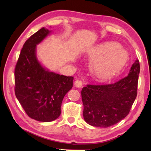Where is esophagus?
<instances>
[{
	"label": "esophagus",
	"instance_id": "1",
	"mask_svg": "<svg viewBox=\"0 0 151 151\" xmlns=\"http://www.w3.org/2000/svg\"><path fill=\"white\" fill-rule=\"evenodd\" d=\"M74 85L76 86V87L77 88H81L83 86V83H82V82L79 80H76L75 81V83H74Z\"/></svg>",
	"mask_w": 151,
	"mask_h": 151
}]
</instances>
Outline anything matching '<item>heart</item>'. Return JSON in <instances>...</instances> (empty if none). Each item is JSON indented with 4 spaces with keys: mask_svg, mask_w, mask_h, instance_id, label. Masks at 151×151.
<instances>
[{
    "mask_svg": "<svg viewBox=\"0 0 151 151\" xmlns=\"http://www.w3.org/2000/svg\"><path fill=\"white\" fill-rule=\"evenodd\" d=\"M91 71L96 78L105 80L120 72L129 59V52L118 43L106 42L88 51Z\"/></svg>",
    "mask_w": 151,
    "mask_h": 151,
    "instance_id": "heart-1",
    "label": "heart"
}]
</instances>
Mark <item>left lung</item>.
I'll return each mask as SVG.
<instances>
[{
  "instance_id": "1",
  "label": "left lung",
  "mask_w": 151,
  "mask_h": 151,
  "mask_svg": "<svg viewBox=\"0 0 151 151\" xmlns=\"http://www.w3.org/2000/svg\"><path fill=\"white\" fill-rule=\"evenodd\" d=\"M139 73L137 59L129 75L116 83L83 87L81 96L85 121L91 126L106 128L124 119L137 97Z\"/></svg>"
}]
</instances>
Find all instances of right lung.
<instances>
[{"label":"right lung","mask_w":151,"mask_h":151,"mask_svg":"<svg viewBox=\"0 0 151 151\" xmlns=\"http://www.w3.org/2000/svg\"><path fill=\"white\" fill-rule=\"evenodd\" d=\"M42 27L23 45L14 70L15 95L28 116L40 122L58 118L65 94L73 87V76L51 72L40 64L37 45L51 33Z\"/></svg>","instance_id":"right-lung-1"}]
</instances>
